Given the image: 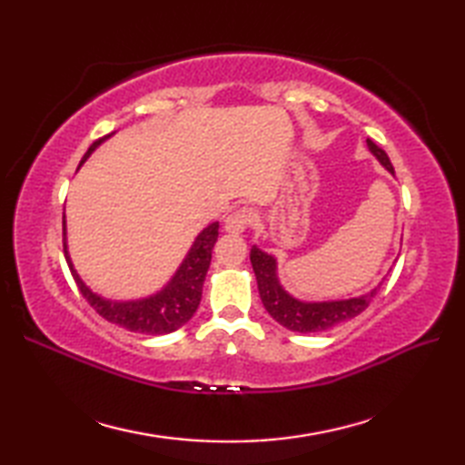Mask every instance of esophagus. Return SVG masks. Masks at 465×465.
Instances as JSON below:
<instances>
[{
	"instance_id": "34e87169",
	"label": "esophagus",
	"mask_w": 465,
	"mask_h": 465,
	"mask_svg": "<svg viewBox=\"0 0 465 465\" xmlns=\"http://www.w3.org/2000/svg\"><path fill=\"white\" fill-rule=\"evenodd\" d=\"M253 223V213L248 207H238V210H233L230 215L225 217V232L227 233H233V235H240L243 233L248 227Z\"/></svg>"
}]
</instances>
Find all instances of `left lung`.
Returning a JSON list of instances; mask_svg holds the SVG:
<instances>
[{"label":"left lung","mask_w":465,"mask_h":465,"mask_svg":"<svg viewBox=\"0 0 465 465\" xmlns=\"http://www.w3.org/2000/svg\"><path fill=\"white\" fill-rule=\"evenodd\" d=\"M370 152L375 155L385 170L393 175V165L390 162L388 153L381 147L375 145L371 140H368ZM252 268L258 280V290L263 308L268 310L272 318L278 322L283 328L300 333H318L331 330L335 325L348 322L355 315H360L370 302L375 298V293L380 292V285L368 293L358 295V298L350 300H330V302H303L293 298L290 292L283 290V285L278 278V260L272 253H265L258 245H253L250 252Z\"/></svg>","instance_id":"1"}]
</instances>
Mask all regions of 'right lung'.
I'll return each mask as SVG.
<instances>
[{
	"label": "right lung",
	"mask_w": 465,
	"mask_h": 465,
	"mask_svg": "<svg viewBox=\"0 0 465 465\" xmlns=\"http://www.w3.org/2000/svg\"><path fill=\"white\" fill-rule=\"evenodd\" d=\"M112 135L114 134L104 135L102 140L94 142L90 145V150L85 152L82 163L95 152V147H100L105 140H110ZM217 230H220V223L217 222L203 227L200 235L195 238V242L192 243V248L187 252L183 262L180 263V268L175 270L172 280L167 282L160 292L153 295H147V298L127 300V302L107 300L104 295L92 292L84 283L80 273H77L74 268L72 258H69L67 253L65 213H64V252L77 288H80L87 303H90L104 320L135 333L163 335V333H172L175 330H180L183 323H187L193 318L197 305L202 302V290H203L205 273L210 270L212 250L217 242V235H220Z\"/></svg>",
	"instance_id": "obj_1"
}]
</instances>
